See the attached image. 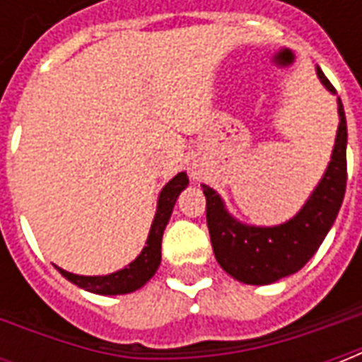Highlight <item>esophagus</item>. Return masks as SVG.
I'll list each match as a JSON object with an SVG mask.
<instances>
[{"label": "esophagus", "mask_w": 362, "mask_h": 362, "mask_svg": "<svg viewBox=\"0 0 362 362\" xmlns=\"http://www.w3.org/2000/svg\"><path fill=\"white\" fill-rule=\"evenodd\" d=\"M189 176L194 178V180H202V176H204V168H199L197 165L189 166Z\"/></svg>", "instance_id": "1"}]
</instances>
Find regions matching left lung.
<instances>
[{
  "label": "left lung",
  "instance_id": "obj_1",
  "mask_svg": "<svg viewBox=\"0 0 362 362\" xmlns=\"http://www.w3.org/2000/svg\"><path fill=\"white\" fill-rule=\"evenodd\" d=\"M316 75L332 95H337L320 67ZM337 114L339 126L326 173L298 213L285 223L272 227L246 225L228 213L215 189L202 184L213 252L230 277L246 285H269L303 269L324 243L339 213L347 184V119L341 98H337Z\"/></svg>",
  "mask_w": 362,
  "mask_h": 362
}]
</instances>
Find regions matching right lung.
Wrapping results in <instances>:
<instances>
[{
	"mask_svg": "<svg viewBox=\"0 0 362 362\" xmlns=\"http://www.w3.org/2000/svg\"><path fill=\"white\" fill-rule=\"evenodd\" d=\"M188 174L178 173L173 180L166 182L165 188L160 189L157 199V213H155V219L151 223L147 243L143 246L141 254L132 264H127L126 267H122L118 272L108 273V275H77V273L66 272L58 266H56V269L67 281H71L74 285L85 288L89 293H95V295H127V293H134L137 288H141L157 273L158 266H160L163 233H165L168 219L173 215L176 199L184 189L188 188Z\"/></svg>",
	"mask_w": 362,
	"mask_h": 362,
	"instance_id": "right-lung-1",
	"label": "right lung"
}]
</instances>
